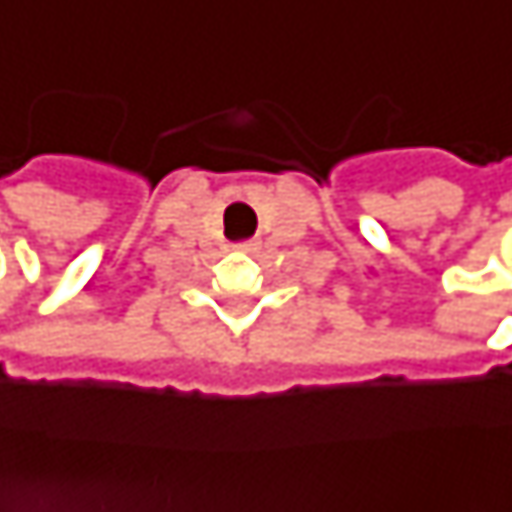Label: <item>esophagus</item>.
<instances>
[{
  "instance_id": "34e87169",
  "label": "esophagus",
  "mask_w": 512,
  "mask_h": 512,
  "mask_svg": "<svg viewBox=\"0 0 512 512\" xmlns=\"http://www.w3.org/2000/svg\"><path fill=\"white\" fill-rule=\"evenodd\" d=\"M243 252H257V243H240Z\"/></svg>"
}]
</instances>
